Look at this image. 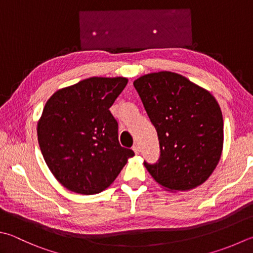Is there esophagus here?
Here are the masks:
<instances>
[{
  "label": "esophagus",
  "instance_id": "34e87169",
  "mask_svg": "<svg viewBox=\"0 0 253 253\" xmlns=\"http://www.w3.org/2000/svg\"><path fill=\"white\" fill-rule=\"evenodd\" d=\"M132 150L134 151V153H135V154H139V153H140V147H139V145H137V144H134V145H133Z\"/></svg>",
  "mask_w": 253,
  "mask_h": 253
}]
</instances>
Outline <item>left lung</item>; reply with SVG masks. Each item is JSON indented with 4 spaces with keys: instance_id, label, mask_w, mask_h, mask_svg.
I'll return each mask as SVG.
<instances>
[{
    "instance_id": "obj_1",
    "label": "left lung",
    "mask_w": 253,
    "mask_h": 253,
    "mask_svg": "<svg viewBox=\"0 0 253 253\" xmlns=\"http://www.w3.org/2000/svg\"><path fill=\"white\" fill-rule=\"evenodd\" d=\"M133 84L159 137L160 159L144 162L152 177L171 192L203 184L222 151L223 120L216 99L170 71L144 75Z\"/></svg>"
}]
</instances>
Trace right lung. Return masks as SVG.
Instances as JSON below:
<instances>
[{"label": "right lung", "instance_id": "right-lung-1", "mask_svg": "<svg viewBox=\"0 0 253 253\" xmlns=\"http://www.w3.org/2000/svg\"><path fill=\"white\" fill-rule=\"evenodd\" d=\"M127 84L123 77H91L56 91L37 125L47 166L71 192L93 195L110 186L134 155L118 139L110 107Z\"/></svg>", "mask_w": 253, "mask_h": 253}]
</instances>
